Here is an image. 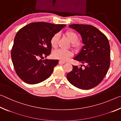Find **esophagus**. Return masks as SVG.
<instances>
[{"label": "esophagus", "instance_id": "34e87169", "mask_svg": "<svg viewBox=\"0 0 121 121\" xmlns=\"http://www.w3.org/2000/svg\"><path fill=\"white\" fill-rule=\"evenodd\" d=\"M65 62H63V61H59V64H61V65H63V64H64Z\"/></svg>", "mask_w": 121, "mask_h": 121}]
</instances>
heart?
I'll list each match as a JSON object with an SVG mask.
<instances>
[{
    "label": "heart",
    "mask_w": 121,
    "mask_h": 121,
    "mask_svg": "<svg viewBox=\"0 0 121 121\" xmlns=\"http://www.w3.org/2000/svg\"><path fill=\"white\" fill-rule=\"evenodd\" d=\"M64 36L71 43V47L75 51H79L83 46V43L78 39V36L73 30H67L64 34ZM58 35L55 34L51 37L50 44L53 48H56L58 46ZM73 53L70 51L58 50L54 51L52 53L53 58L62 61H66L72 57Z\"/></svg>",
    "instance_id": "1"
}]
</instances>
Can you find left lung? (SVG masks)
I'll return each instance as SVG.
<instances>
[{"label":"left lung","mask_w":121,"mask_h":121,"mask_svg":"<svg viewBox=\"0 0 121 121\" xmlns=\"http://www.w3.org/2000/svg\"><path fill=\"white\" fill-rule=\"evenodd\" d=\"M69 26L78 32L82 38L84 45L73 59L81 62L84 67L73 65L72 71L67 74V79L79 89H92L101 82L109 69V41L102 32L91 25L73 24Z\"/></svg>","instance_id":"left-lung-1"}]
</instances>
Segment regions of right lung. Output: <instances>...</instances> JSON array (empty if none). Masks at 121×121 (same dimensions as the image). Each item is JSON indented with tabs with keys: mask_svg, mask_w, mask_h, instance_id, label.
<instances>
[{
	"mask_svg": "<svg viewBox=\"0 0 121 121\" xmlns=\"http://www.w3.org/2000/svg\"><path fill=\"white\" fill-rule=\"evenodd\" d=\"M65 26L48 22H32L15 35L11 58L15 72L24 82L35 84L50 76L58 60H42L51 54L50 39Z\"/></svg>",
	"mask_w": 121,
	"mask_h": 121,
	"instance_id": "right-lung-1",
	"label": "right lung"
}]
</instances>
